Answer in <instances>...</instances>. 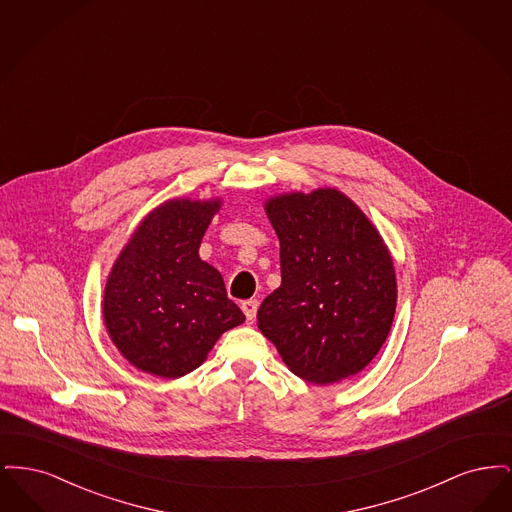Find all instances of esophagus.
<instances>
[{"label":"esophagus","instance_id":"obj_1","mask_svg":"<svg viewBox=\"0 0 512 512\" xmlns=\"http://www.w3.org/2000/svg\"><path fill=\"white\" fill-rule=\"evenodd\" d=\"M257 309H259V301H257V299H247V301L242 303V311H244L247 320H253V318H255Z\"/></svg>","mask_w":512,"mask_h":512}]
</instances>
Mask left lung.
I'll return each instance as SVG.
<instances>
[{
	"instance_id": "1",
	"label": "left lung",
	"mask_w": 512,
	"mask_h": 512,
	"mask_svg": "<svg viewBox=\"0 0 512 512\" xmlns=\"http://www.w3.org/2000/svg\"><path fill=\"white\" fill-rule=\"evenodd\" d=\"M265 211L280 240L282 284L261 303L259 330L311 384L361 372L388 338L397 303L382 236L334 188L276 195Z\"/></svg>"
}]
</instances>
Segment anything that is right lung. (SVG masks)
Here are the masks:
<instances>
[{"label": "right lung", "mask_w": 512, "mask_h": 512, "mask_svg": "<svg viewBox=\"0 0 512 512\" xmlns=\"http://www.w3.org/2000/svg\"><path fill=\"white\" fill-rule=\"evenodd\" d=\"M219 199H171L151 211L115 261L103 295L109 338L128 363L180 378L242 324L219 270L199 259Z\"/></svg>", "instance_id": "add662e5"}]
</instances>
